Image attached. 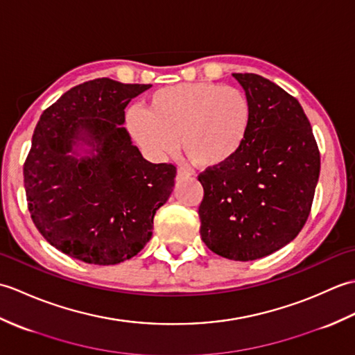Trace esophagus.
I'll list each match as a JSON object with an SVG mask.
<instances>
[{
	"instance_id": "obj_1",
	"label": "esophagus",
	"mask_w": 355,
	"mask_h": 355,
	"mask_svg": "<svg viewBox=\"0 0 355 355\" xmlns=\"http://www.w3.org/2000/svg\"><path fill=\"white\" fill-rule=\"evenodd\" d=\"M177 177L178 178H186V177H191V171L186 169V168H180L177 171Z\"/></svg>"
}]
</instances>
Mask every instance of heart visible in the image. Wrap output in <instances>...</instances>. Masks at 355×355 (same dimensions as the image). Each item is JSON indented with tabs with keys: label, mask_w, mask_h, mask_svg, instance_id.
Instances as JSON below:
<instances>
[{
	"label": "heart",
	"mask_w": 355,
	"mask_h": 355,
	"mask_svg": "<svg viewBox=\"0 0 355 355\" xmlns=\"http://www.w3.org/2000/svg\"><path fill=\"white\" fill-rule=\"evenodd\" d=\"M132 137L149 155L162 158L177 149L178 139L189 160L201 168L230 162L252 125V103L243 89L210 82L158 89L145 111L128 112Z\"/></svg>",
	"instance_id": "obj_1"
}]
</instances>
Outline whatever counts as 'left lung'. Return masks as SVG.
Listing matches in <instances>:
<instances>
[{"instance_id": "8db88e82", "label": "left lung", "mask_w": 355, "mask_h": 355, "mask_svg": "<svg viewBox=\"0 0 355 355\" xmlns=\"http://www.w3.org/2000/svg\"><path fill=\"white\" fill-rule=\"evenodd\" d=\"M252 103L244 146L230 162L202 171L201 239L214 253L254 261L299 235L311 212L320 153L310 120L275 82L233 73Z\"/></svg>"}]
</instances>
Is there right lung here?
I'll return each mask as SVG.
<instances>
[{"label": "right lung", "mask_w": 355, "mask_h": 355, "mask_svg": "<svg viewBox=\"0 0 355 355\" xmlns=\"http://www.w3.org/2000/svg\"><path fill=\"white\" fill-rule=\"evenodd\" d=\"M150 85L110 78L84 82L42 112L24 162L27 207L59 252L94 266L137 254L173 187L177 168L143 158L125 128V108ZM78 139L96 155H69Z\"/></svg>", "instance_id": "1"}]
</instances>
